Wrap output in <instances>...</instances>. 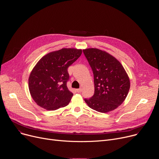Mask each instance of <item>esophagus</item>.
I'll list each match as a JSON object with an SVG mask.
<instances>
[{
  "label": "esophagus",
  "instance_id": "obj_1",
  "mask_svg": "<svg viewBox=\"0 0 159 159\" xmlns=\"http://www.w3.org/2000/svg\"><path fill=\"white\" fill-rule=\"evenodd\" d=\"M76 90H77V93H81V91H82V89H81V88H80V89H77Z\"/></svg>",
  "mask_w": 159,
  "mask_h": 159
}]
</instances>
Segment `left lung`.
I'll list each match as a JSON object with an SVG mask.
<instances>
[{
    "mask_svg": "<svg viewBox=\"0 0 159 159\" xmlns=\"http://www.w3.org/2000/svg\"><path fill=\"white\" fill-rule=\"evenodd\" d=\"M83 52L91 67L94 79V94L85 99L88 106L106 113L119 107L125 100L130 87L129 77L121 63L112 55L98 48Z\"/></svg>",
    "mask_w": 159,
    "mask_h": 159,
    "instance_id": "8db88e82",
    "label": "left lung"
}]
</instances>
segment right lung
I'll return each mask as SVG.
<instances>
[{
	"label": "right lung",
	"mask_w": 159,
	"mask_h": 159,
	"mask_svg": "<svg viewBox=\"0 0 159 159\" xmlns=\"http://www.w3.org/2000/svg\"><path fill=\"white\" fill-rule=\"evenodd\" d=\"M82 50L62 48L43 56L30 73V94L40 107L55 111L69 104L73 93L66 86L69 79L68 67L81 55Z\"/></svg>",
	"instance_id": "right-lung-1"
}]
</instances>
